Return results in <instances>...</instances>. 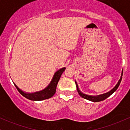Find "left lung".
<instances>
[{
  "label": "left lung",
  "instance_id": "left-lung-1",
  "mask_svg": "<svg viewBox=\"0 0 130 130\" xmlns=\"http://www.w3.org/2000/svg\"><path fill=\"white\" fill-rule=\"evenodd\" d=\"M122 75H123V71H122L121 77H120V79H119L117 84H116V86H115V87L113 88V89H112L111 91H109V92H108V93L102 94V95H98V96H90V95H86V94L82 93V92L79 90V88H78V86H77V83L75 81L76 85L77 92H78V93L79 94V95L80 96H82L83 98H84L86 100H89V101H93V102H98V101H103V100H104L106 99L107 98L109 97L110 95H111L112 94L114 93L115 91L117 90V88L119 87V85H120V83H121V80L122 79Z\"/></svg>",
  "mask_w": 130,
  "mask_h": 130
}]
</instances>
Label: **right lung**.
Segmentation results:
<instances>
[{
    "mask_svg": "<svg viewBox=\"0 0 130 130\" xmlns=\"http://www.w3.org/2000/svg\"><path fill=\"white\" fill-rule=\"evenodd\" d=\"M65 68L63 67V68H61V69L58 70L57 71H56L54 75L53 79L51 81L50 84H49V86L46 89H44V90L40 91V92L31 93H26V92H24L23 91L19 89L15 84H14L16 87V89H17V90L19 91V93L21 94L22 96L30 100L41 101L43 100L48 99V98L52 97L54 95L55 93H56L57 85L58 82H59V79H60V77L61 75H62V73L65 71Z\"/></svg>",
    "mask_w": 130,
    "mask_h": 130,
    "instance_id": "1",
    "label": "right lung"
}]
</instances>
